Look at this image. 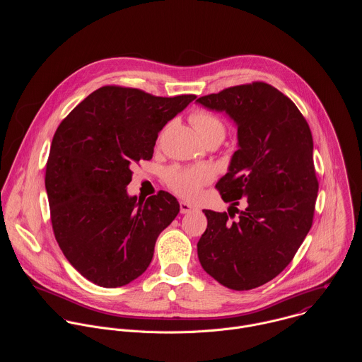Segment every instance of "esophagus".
Returning <instances> with one entry per match:
<instances>
[{
    "label": "esophagus",
    "mask_w": 362,
    "mask_h": 362,
    "mask_svg": "<svg viewBox=\"0 0 362 362\" xmlns=\"http://www.w3.org/2000/svg\"><path fill=\"white\" fill-rule=\"evenodd\" d=\"M196 208L193 204L187 203V202H180V214H190L192 211H194Z\"/></svg>",
    "instance_id": "1"
}]
</instances>
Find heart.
I'll use <instances>...</instances> for the list:
<instances>
[{
    "label": "heart",
    "instance_id": "obj_1",
    "mask_svg": "<svg viewBox=\"0 0 362 362\" xmlns=\"http://www.w3.org/2000/svg\"><path fill=\"white\" fill-rule=\"evenodd\" d=\"M189 120L203 141L209 139H218L222 141L225 139L226 123L214 112L197 109L190 113ZM214 179L215 170L206 165L190 168L172 166L165 173L166 186L177 196L187 200L199 197L202 189L214 182Z\"/></svg>",
    "mask_w": 362,
    "mask_h": 362
}]
</instances>
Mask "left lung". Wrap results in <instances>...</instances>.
I'll use <instances>...</instances> for the list:
<instances>
[{
    "mask_svg": "<svg viewBox=\"0 0 362 362\" xmlns=\"http://www.w3.org/2000/svg\"><path fill=\"white\" fill-rule=\"evenodd\" d=\"M196 101L226 112L239 139L229 172L216 185L232 206L203 211L208 228L197 242L199 261L223 286L253 289L289 265L313 226L320 187L313 133L293 101L264 81Z\"/></svg>",
    "mask_w": 362,
    "mask_h": 362,
    "instance_id": "obj_1",
    "label": "left lung"
}]
</instances>
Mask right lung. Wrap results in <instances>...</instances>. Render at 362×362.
<instances>
[{
    "instance_id": "obj_1",
    "label": "right lung",
    "mask_w": 362,
    "mask_h": 362,
    "mask_svg": "<svg viewBox=\"0 0 362 362\" xmlns=\"http://www.w3.org/2000/svg\"><path fill=\"white\" fill-rule=\"evenodd\" d=\"M194 98L105 86L57 127L45 165L51 225L67 261L90 282L123 286L150 265L180 206L165 190L129 197L130 166L153 158L159 132Z\"/></svg>"
}]
</instances>
